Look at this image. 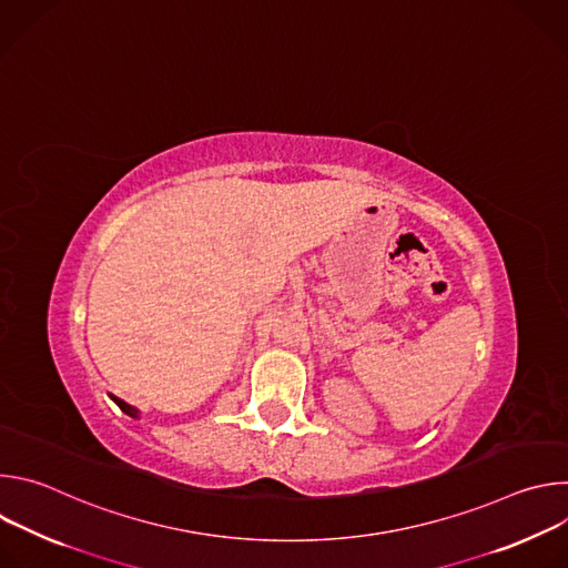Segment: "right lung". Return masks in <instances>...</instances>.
<instances>
[{"label": "right lung", "mask_w": 568, "mask_h": 568, "mask_svg": "<svg viewBox=\"0 0 568 568\" xmlns=\"http://www.w3.org/2000/svg\"><path fill=\"white\" fill-rule=\"evenodd\" d=\"M116 404H119V409L123 412V414H128V416H132V418H139V409H134V407H130V404L128 402H123L121 397H116V395H110Z\"/></svg>", "instance_id": "right-lung-1"}]
</instances>
